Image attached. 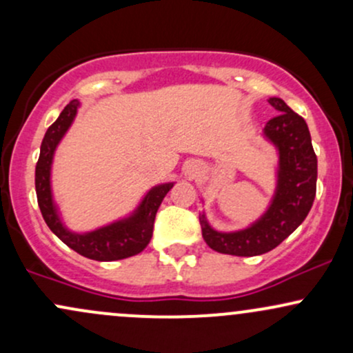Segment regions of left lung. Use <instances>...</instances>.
Wrapping results in <instances>:
<instances>
[{
	"instance_id": "left-lung-1",
	"label": "left lung",
	"mask_w": 353,
	"mask_h": 353,
	"mask_svg": "<svg viewBox=\"0 0 353 353\" xmlns=\"http://www.w3.org/2000/svg\"><path fill=\"white\" fill-rule=\"evenodd\" d=\"M270 106L281 114L264 128V137L279 152L277 184L269 208L249 228L234 232H219L210 228L202 212V237L210 249L221 254L252 257L269 252L285 241L314 204L317 190V156L312 148L307 123L281 98H269Z\"/></svg>"
}]
</instances>
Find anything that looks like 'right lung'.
Here are the masks:
<instances>
[{
  "label": "right lung",
  "mask_w": 353,
  "mask_h": 353,
  "mask_svg": "<svg viewBox=\"0 0 353 353\" xmlns=\"http://www.w3.org/2000/svg\"><path fill=\"white\" fill-rule=\"evenodd\" d=\"M79 106V101L72 99L63 109L58 119L48 128L46 134L43 137L41 151H39V159L38 164H36L34 174L39 209H41L44 222L52 230V234H56L64 244L71 247L78 254L84 255V257L99 262H111L131 257V255L143 252L148 247L152 237L154 219H156L157 209H159L165 194L172 189L174 182L154 185L128 217L91 230V232L79 234L68 229L64 225L63 219L59 217L58 205L52 199L51 165L52 159H54L56 148L68 132V129L71 128L72 121L78 114Z\"/></svg>",
  "instance_id": "right-lung-1"
}]
</instances>
